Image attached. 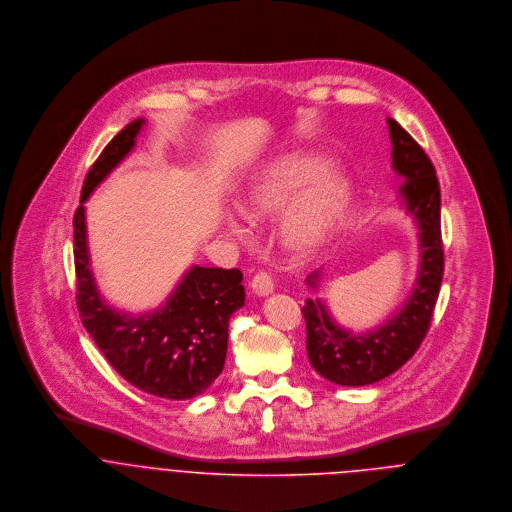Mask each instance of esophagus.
Segmentation results:
<instances>
[{"label":"esophagus","mask_w":512,"mask_h":512,"mask_svg":"<svg viewBox=\"0 0 512 512\" xmlns=\"http://www.w3.org/2000/svg\"><path fill=\"white\" fill-rule=\"evenodd\" d=\"M250 288L256 295H270L274 292V280L270 278L268 272H258L252 282H250Z\"/></svg>","instance_id":"1"}]
</instances>
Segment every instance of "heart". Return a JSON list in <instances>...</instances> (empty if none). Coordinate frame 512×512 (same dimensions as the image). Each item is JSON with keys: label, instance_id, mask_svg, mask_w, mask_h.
<instances>
[{"label": "heart", "instance_id": "obj_1", "mask_svg": "<svg viewBox=\"0 0 512 512\" xmlns=\"http://www.w3.org/2000/svg\"><path fill=\"white\" fill-rule=\"evenodd\" d=\"M321 161L305 155H288L268 167L250 187L240 209L246 219L278 215L293 207L282 224V238L295 254H311L333 232L341 219L349 187L341 173L323 177Z\"/></svg>", "mask_w": 512, "mask_h": 512}]
</instances>
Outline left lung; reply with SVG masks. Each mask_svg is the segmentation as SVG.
I'll return each mask as SVG.
<instances>
[{
	"label": "left lung",
	"instance_id": "8db88e82",
	"mask_svg": "<svg viewBox=\"0 0 512 512\" xmlns=\"http://www.w3.org/2000/svg\"><path fill=\"white\" fill-rule=\"evenodd\" d=\"M392 142V167L404 179L400 197L420 232V270L406 303L386 323L353 333L339 327L319 299H305L301 313L307 327V357L311 366L339 386H365L396 372L422 345L438 301L443 278V244L439 215V183L436 167L418 142L392 118H388ZM307 286H319V272L307 278Z\"/></svg>",
	"mask_w": 512,
	"mask_h": 512
}]
</instances>
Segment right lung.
Here are the masks:
<instances>
[{
    "instance_id": "obj_1",
    "label": "right lung",
    "mask_w": 512,
    "mask_h": 512,
    "mask_svg": "<svg viewBox=\"0 0 512 512\" xmlns=\"http://www.w3.org/2000/svg\"><path fill=\"white\" fill-rule=\"evenodd\" d=\"M144 118L130 122L90 167L74 213L76 307L82 325L130 384L167 400L203 394L222 372L228 319L244 305L240 270L193 266L159 309L128 315L110 307L90 272L84 201L132 151Z\"/></svg>"
}]
</instances>
